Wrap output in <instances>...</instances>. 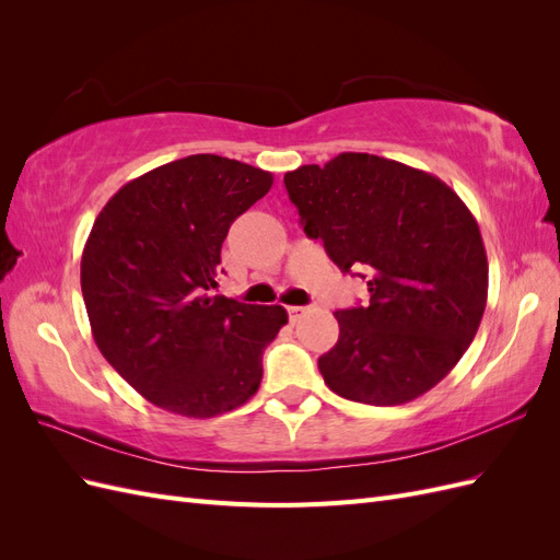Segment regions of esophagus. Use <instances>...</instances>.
I'll return each instance as SVG.
<instances>
[{"instance_id":"esophagus-1","label":"esophagus","mask_w":560,"mask_h":560,"mask_svg":"<svg viewBox=\"0 0 560 560\" xmlns=\"http://www.w3.org/2000/svg\"><path fill=\"white\" fill-rule=\"evenodd\" d=\"M306 311L308 308H303V306H290V308H287V315H290V322H296Z\"/></svg>"}]
</instances>
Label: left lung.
<instances>
[{
  "label": "left lung",
  "instance_id": "1",
  "mask_svg": "<svg viewBox=\"0 0 560 560\" xmlns=\"http://www.w3.org/2000/svg\"><path fill=\"white\" fill-rule=\"evenodd\" d=\"M284 186L308 238L343 273H369V306L334 313L341 334L317 360L322 378L371 406L425 395L463 358L486 311L477 219L439 177L374 154L301 165Z\"/></svg>",
  "mask_w": 560,
  "mask_h": 560
}]
</instances>
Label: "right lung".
I'll list each match as a JSON object with an SVG mask.
<instances>
[{"mask_svg": "<svg viewBox=\"0 0 560 560\" xmlns=\"http://www.w3.org/2000/svg\"><path fill=\"white\" fill-rule=\"evenodd\" d=\"M273 175L196 154L124 184L97 214L81 292L105 360L138 393L186 418H212L259 389L282 306L210 296L229 226Z\"/></svg>", "mask_w": 560, "mask_h": 560, "instance_id": "1", "label": "right lung"}]
</instances>
